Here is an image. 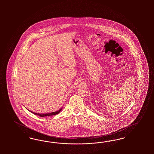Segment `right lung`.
<instances>
[{
  "label": "right lung",
  "mask_w": 154,
  "mask_h": 154,
  "mask_svg": "<svg viewBox=\"0 0 154 154\" xmlns=\"http://www.w3.org/2000/svg\"><path fill=\"white\" fill-rule=\"evenodd\" d=\"M61 110H62V108H61L60 109H59V110L56 111L55 112H51V113H35V112H33L32 111H29L30 112H32V113H34V115H36L39 116H41V117H43L50 116H52V115H56V114L59 113V112H60Z\"/></svg>",
  "instance_id": "add662e5"
}]
</instances>
